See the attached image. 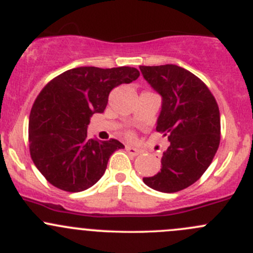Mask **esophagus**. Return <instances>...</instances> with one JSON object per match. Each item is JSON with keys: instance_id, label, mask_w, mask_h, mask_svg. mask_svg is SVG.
<instances>
[{"instance_id": "34e87169", "label": "esophagus", "mask_w": 253, "mask_h": 253, "mask_svg": "<svg viewBox=\"0 0 253 253\" xmlns=\"http://www.w3.org/2000/svg\"><path fill=\"white\" fill-rule=\"evenodd\" d=\"M126 150H127V153H128V154L134 155V157H136V155H138L139 153H141L138 149H137V148L131 147V145H126Z\"/></svg>"}]
</instances>
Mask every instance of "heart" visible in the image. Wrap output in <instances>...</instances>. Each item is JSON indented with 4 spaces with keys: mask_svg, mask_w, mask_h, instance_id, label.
<instances>
[{
    "mask_svg": "<svg viewBox=\"0 0 253 253\" xmlns=\"http://www.w3.org/2000/svg\"><path fill=\"white\" fill-rule=\"evenodd\" d=\"M128 137H132V134H128Z\"/></svg>",
    "mask_w": 253,
    "mask_h": 253,
    "instance_id": "heart-1",
    "label": "heart"
}]
</instances>
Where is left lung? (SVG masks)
Instances as JSON below:
<instances>
[{
    "mask_svg": "<svg viewBox=\"0 0 253 253\" xmlns=\"http://www.w3.org/2000/svg\"><path fill=\"white\" fill-rule=\"evenodd\" d=\"M139 70L162 96L157 131L170 142L160 171L143 181L159 192H178L205 174L218 150V104L208 86L180 66H141Z\"/></svg>",
    "mask_w": 253,
    "mask_h": 253,
    "instance_id": "obj_1",
    "label": "left lung"
}]
</instances>
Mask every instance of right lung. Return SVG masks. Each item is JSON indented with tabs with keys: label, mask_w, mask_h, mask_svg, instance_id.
<instances>
[{
	"label": "right lung",
	"mask_w": 253,
	"mask_h": 253,
	"mask_svg": "<svg viewBox=\"0 0 253 253\" xmlns=\"http://www.w3.org/2000/svg\"><path fill=\"white\" fill-rule=\"evenodd\" d=\"M138 77L134 67H77L40 91L29 116V148L35 167L51 185L81 192L100 180L109 158L125 145L117 139L88 138L90 117L104 112L115 86Z\"/></svg>",
	"instance_id": "1"
}]
</instances>
